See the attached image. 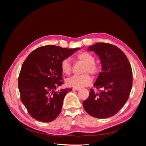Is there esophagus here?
<instances>
[{
  "mask_svg": "<svg viewBox=\"0 0 146 146\" xmlns=\"http://www.w3.org/2000/svg\"><path fill=\"white\" fill-rule=\"evenodd\" d=\"M80 90V88H72V91H78V90Z\"/></svg>",
  "mask_w": 146,
  "mask_h": 146,
  "instance_id": "obj_1",
  "label": "esophagus"
}]
</instances>
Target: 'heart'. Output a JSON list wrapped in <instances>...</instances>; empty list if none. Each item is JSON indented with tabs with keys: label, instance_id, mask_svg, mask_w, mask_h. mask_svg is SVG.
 Segmentation results:
<instances>
[{
	"label": "heart",
	"instance_id": "b5f03b06",
	"mask_svg": "<svg viewBox=\"0 0 146 146\" xmlns=\"http://www.w3.org/2000/svg\"><path fill=\"white\" fill-rule=\"evenodd\" d=\"M77 58L85 63L83 69V72H89L94 75L98 71V66L95 62L94 56L89 52H83L78 54ZM61 71L63 74L69 75L71 72V64L69 59H64L61 63ZM66 85L73 88H82L90 85L92 82V78L89 74H84L81 76H74L66 80Z\"/></svg>",
	"mask_w": 146,
	"mask_h": 146
}]
</instances>
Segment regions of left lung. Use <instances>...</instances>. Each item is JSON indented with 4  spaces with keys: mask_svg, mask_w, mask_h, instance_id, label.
Segmentation results:
<instances>
[{
    "mask_svg": "<svg viewBox=\"0 0 146 146\" xmlns=\"http://www.w3.org/2000/svg\"><path fill=\"white\" fill-rule=\"evenodd\" d=\"M100 60L102 72L94 84L99 92L91 89L83 102L90 115L108 118L118 113L129 98L132 87V70L129 60L120 48L110 44L98 42L88 47Z\"/></svg>",
    "mask_w": 146,
    "mask_h": 146,
    "instance_id": "1",
    "label": "left lung"
}]
</instances>
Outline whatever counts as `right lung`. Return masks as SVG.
<instances>
[{
  "instance_id": "right-lung-1",
  "label": "right lung",
  "mask_w": 146,
  "mask_h": 146,
  "mask_svg": "<svg viewBox=\"0 0 146 146\" xmlns=\"http://www.w3.org/2000/svg\"><path fill=\"white\" fill-rule=\"evenodd\" d=\"M80 49L47 45L37 48L25 59L18 87L21 102L33 118L49 122L59 115L65 96L72 90L55 91L63 84L61 63Z\"/></svg>"
}]
</instances>
